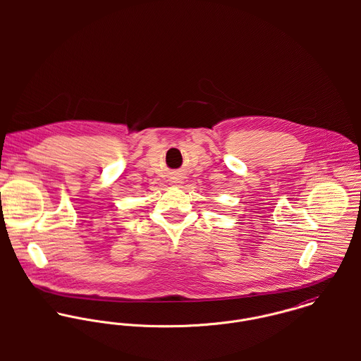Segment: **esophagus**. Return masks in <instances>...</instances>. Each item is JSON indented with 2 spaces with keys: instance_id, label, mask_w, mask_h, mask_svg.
Returning a JSON list of instances; mask_svg holds the SVG:
<instances>
[{
  "instance_id": "esophagus-1",
  "label": "esophagus",
  "mask_w": 361,
  "mask_h": 361,
  "mask_svg": "<svg viewBox=\"0 0 361 361\" xmlns=\"http://www.w3.org/2000/svg\"><path fill=\"white\" fill-rule=\"evenodd\" d=\"M175 183H179V182H175Z\"/></svg>"
}]
</instances>
